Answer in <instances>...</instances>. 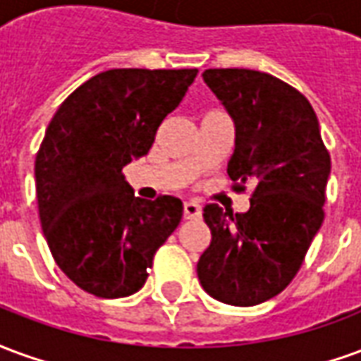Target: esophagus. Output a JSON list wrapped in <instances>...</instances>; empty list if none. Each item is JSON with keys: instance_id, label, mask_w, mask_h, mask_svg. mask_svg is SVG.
<instances>
[{"instance_id": "obj_1", "label": "esophagus", "mask_w": 361, "mask_h": 361, "mask_svg": "<svg viewBox=\"0 0 361 361\" xmlns=\"http://www.w3.org/2000/svg\"><path fill=\"white\" fill-rule=\"evenodd\" d=\"M183 216L188 220H197L201 216V207L193 201H188V203H183Z\"/></svg>"}]
</instances>
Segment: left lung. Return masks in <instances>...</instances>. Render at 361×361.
<instances>
[{
  "mask_svg": "<svg viewBox=\"0 0 361 361\" xmlns=\"http://www.w3.org/2000/svg\"><path fill=\"white\" fill-rule=\"evenodd\" d=\"M204 82L235 126L228 176L251 188L250 211L207 204L211 245L197 263L204 292L230 305H257L292 282L325 219L331 157L310 100L253 69H207Z\"/></svg>",
  "mask_w": 361,
  "mask_h": 361,
  "instance_id": "left-lung-1",
  "label": "left lung"
}]
</instances>
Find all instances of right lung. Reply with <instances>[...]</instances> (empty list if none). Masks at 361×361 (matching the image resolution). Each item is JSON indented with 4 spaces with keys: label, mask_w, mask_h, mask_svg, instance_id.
I'll list each match as a JSON object with an SVG mask.
<instances>
[{
    "label": "right lung",
    "mask_w": 361,
    "mask_h": 361,
    "mask_svg": "<svg viewBox=\"0 0 361 361\" xmlns=\"http://www.w3.org/2000/svg\"><path fill=\"white\" fill-rule=\"evenodd\" d=\"M197 69H110L67 96L36 154L44 238L67 279L98 298L141 290L178 228V197H135L123 166L145 157Z\"/></svg>",
    "instance_id": "right-lung-1"
}]
</instances>
